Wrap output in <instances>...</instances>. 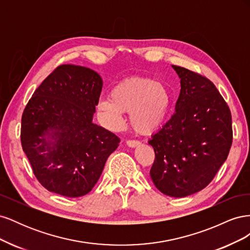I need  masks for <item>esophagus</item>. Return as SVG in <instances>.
Masks as SVG:
<instances>
[{"mask_svg": "<svg viewBox=\"0 0 250 250\" xmlns=\"http://www.w3.org/2000/svg\"><path fill=\"white\" fill-rule=\"evenodd\" d=\"M126 144H127V146H128V147L134 148V147H137V146L141 145V142H139V141H134V140H128V141L126 142Z\"/></svg>", "mask_w": 250, "mask_h": 250, "instance_id": "obj_1", "label": "esophagus"}]
</instances>
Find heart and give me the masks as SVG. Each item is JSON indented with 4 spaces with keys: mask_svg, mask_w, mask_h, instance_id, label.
I'll list each match as a JSON object with an SVG mask.
<instances>
[{
    "mask_svg": "<svg viewBox=\"0 0 250 250\" xmlns=\"http://www.w3.org/2000/svg\"><path fill=\"white\" fill-rule=\"evenodd\" d=\"M168 89L160 81L131 77L113 86L109 98L97 102L96 108L104 125L119 130L124 125V112H129L133 129L142 134L155 131L165 121L170 108Z\"/></svg>",
    "mask_w": 250,
    "mask_h": 250,
    "instance_id": "b5f03b06",
    "label": "heart"
}]
</instances>
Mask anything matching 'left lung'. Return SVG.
<instances>
[{
    "label": "left lung",
    "mask_w": 250,
    "mask_h": 250,
    "mask_svg": "<svg viewBox=\"0 0 250 250\" xmlns=\"http://www.w3.org/2000/svg\"><path fill=\"white\" fill-rule=\"evenodd\" d=\"M172 67L181 88L174 115L148 142L155 152L150 176L163 194L181 198L213 180L229 153L232 128L230 110L214 83Z\"/></svg>",
    "instance_id": "left-lung-1"
}]
</instances>
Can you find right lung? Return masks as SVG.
<instances>
[{"label":"right lung","mask_w":250,"mask_h":250,"mask_svg":"<svg viewBox=\"0 0 250 250\" xmlns=\"http://www.w3.org/2000/svg\"><path fill=\"white\" fill-rule=\"evenodd\" d=\"M103 81L85 66L62 64L42 81L21 117V142L48 191L81 197L99 180L120 143L93 123Z\"/></svg>","instance_id":"add662e5"}]
</instances>
